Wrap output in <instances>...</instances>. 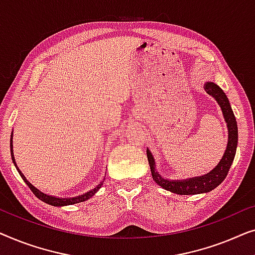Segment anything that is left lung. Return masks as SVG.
<instances>
[{"instance_id":"left-lung-1","label":"left lung","mask_w":255,"mask_h":255,"mask_svg":"<svg viewBox=\"0 0 255 255\" xmlns=\"http://www.w3.org/2000/svg\"><path fill=\"white\" fill-rule=\"evenodd\" d=\"M203 88L209 95L214 97L218 106L221 107L223 117H224L226 127H228V145H226V149L218 165L209 173L204 174V175L184 180H169L162 177L161 174H159L158 170H156L155 160L153 158V154L148 148L146 149L153 180L163 189L172 191V193L177 195L203 194L215 189L225 180L236 155L237 145H238V127H237L235 114H233L228 96L225 95L221 87L214 82H205Z\"/></svg>"}]
</instances>
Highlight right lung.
<instances>
[{"label": "right lung", "mask_w": 255, "mask_h": 255, "mask_svg": "<svg viewBox=\"0 0 255 255\" xmlns=\"http://www.w3.org/2000/svg\"><path fill=\"white\" fill-rule=\"evenodd\" d=\"M13 132V131H12ZM12 132H11V135H10V154H11V159H12V162L13 165H15L17 172L19 173V175L22 179L24 180V182L27 184V187L30 188L31 190H32V193L36 195V196L39 198L40 201L45 202V203L50 204V205H53V207H65V205H72V204H75V203H80V202H85L87 200H89L90 197H93L95 193L99 191V189L101 187H102V184L104 182V179L103 181H101V182L97 184V186L94 188V189L87 191L83 195H79V196H75V197H58V196H52V195H47L43 193V191H40L38 188H36L33 186L32 183L29 182L25 176H24V174L20 172V169L17 167V163H16V160H15V156H13V149H12Z\"/></svg>", "instance_id": "1"}]
</instances>
